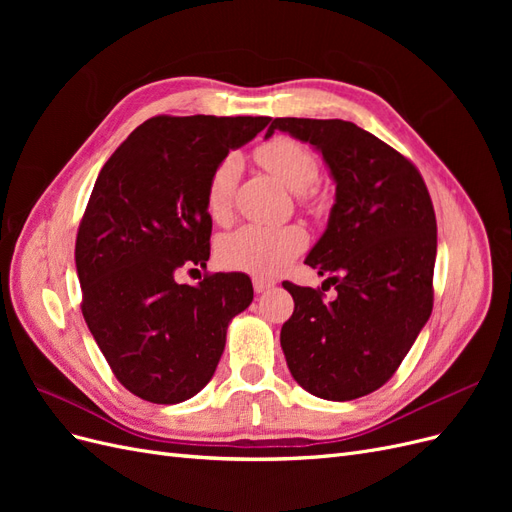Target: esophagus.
<instances>
[{
  "label": "esophagus",
  "instance_id": "esophagus-1",
  "mask_svg": "<svg viewBox=\"0 0 512 512\" xmlns=\"http://www.w3.org/2000/svg\"><path fill=\"white\" fill-rule=\"evenodd\" d=\"M252 286H254V290H256L258 294H262V292H267L269 288H273V286H275V282H271V280H262V277H254V280H252Z\"/></svg>",
  "mask_w": 512,
  "mask_h": 512
}]
</instances>
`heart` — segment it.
I'll list each match as a JSON object with an SVG mask.
<instances>
[{
  "mask_svg": "<svg viewBox=\"0 0 512 512\" xmlns=\"http://www.w3.org/2000/svg\"><path fill=\"white\" fill-rule=\"evenodd\" d=\"M256 160L292 192H307L318 179V160L303 143L290 136H275L260 143ZM239 160L224 158L211 170L205 188V209L209 218L224 222L235 198ZM307 237L297 226L243 224L228 232L218 243V260L226 269L243 271L256 277H273L305 250Z\"/></svg>",
  "mask_w": 512,
  "mask_h": 512,
  "instance_id": "heart-1",
  "label": "heart"
}]
</instances>
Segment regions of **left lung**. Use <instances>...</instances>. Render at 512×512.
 I'll use <instances>...</instances> for the list:
<instances>
[{"label":"left lung","instance_id":"8db88e82","mask_svg":"<svg viewBox=\"0 0 512 512\" xmlns=\"http://www.w3.org/2000/svg\"><path fill=\"white\" fill-rule=\"evenodd\" d=\"M322 151L337 183L329 226L307 265L337 297L284 282L294 312L280 342L305 391L350 401L389 382L433 307L438 224L418 168L342 119L277 117L267 130Z\"/></svg>","mask_w":512,"mask_h":512}]
</instances>
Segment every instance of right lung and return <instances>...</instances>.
Segmentation results:
<instances>
[{
    "instance_id": "obj_1",
    "label": "right lung",
    "mask_w": 512,
    "mask_h": 512,
    "mask_svg": "<svg viewBox=\"0 0 512 512\" xmlns=\"http://www.w3.org/2000/svg\"><path fill=\"white\" fill-rule=\"evenodd\" d=\"M271 117L158 115L102 166L76 232L81 312L115 378L151 404H179L211 380L232 316L252 303L243 273H205L211 218L205 188L230 149Z\"/></svg>"
}]
</instances>
